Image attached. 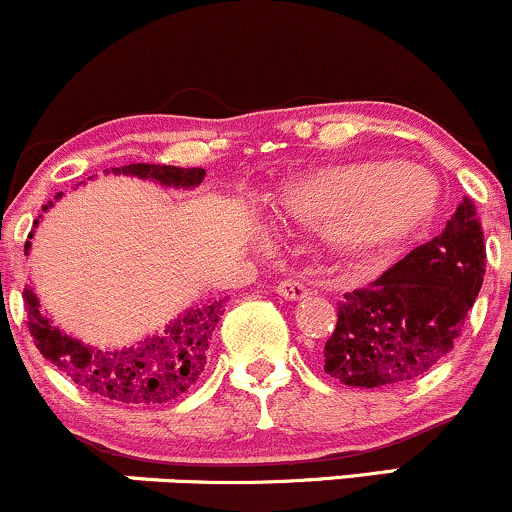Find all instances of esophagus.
Returning a JSON list of instances; mask_svg holds the SVG:
<instances>
[{
    "label": "esophagus",
    "mask_w": 512,
    "mask_h": 512,
    "mask_svg": "<svg viewBox=\"0 0 512 512\" xmlns=\"http://www.w3.org/2000/svg\"><path fill=\"white\" fill-rule=\"evenodd\" d=\"M277 294L289 301H301L308 296V289L301 282H296V279H284V282L277 284Z\"/></svg>",
    "instance_id": "34e87169"
}]
</instances>
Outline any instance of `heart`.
I'll list each match as a JSON object with an SVG mask.
<instances>
[{
	"mask_svg": "<svg viewBox=\"0 0 512 512\" xmlns=\"http://www.w3.org/2000/svg\"><path fill=\"white\" fill-rule=\"evenodd\" d=\"M440 189L423 167L389 160L347 162L291 184L282 209L328 221L342 245L367 250L413 233L435 216Z\"/></svg>",
	"mask_w": 512,
	"mask_h": 512,
	"instance_id": "b5f03b06",
	"label": "heart"
}]
</instances>
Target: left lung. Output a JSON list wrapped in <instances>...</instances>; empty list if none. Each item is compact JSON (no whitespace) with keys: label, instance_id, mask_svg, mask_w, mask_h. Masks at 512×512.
<instances>
[{"label":"left lung","instance_id":"left-lung-1","mask_svg":"<svg viewBox=\"0 0 512 512\" xmlns=\"http://www.w3.org/2000/svg\"><path fill=\"white\" fill-rule=\"evenodd\" d=\"M486 274L484 230L464 196L445 230L362 289L347 291L323 372L345 386H401L430 372L462 335Z\"/></svg>","mask_w":512,"mask_h":512}]
</instances>
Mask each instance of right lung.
Masks as SVG:
<instances>
[{"label":"right lung","instance_id":"obj_1","mask_svg":"<svg viewBox=\"0 0 512 512\" xmlns=\"http://www.w3.org/2000/svg\"><path fill=\"white\" fill-rule=\"evenodd\" d=\"M114 174H131L140 179H155L162 187L194 189L204 179L201 167L170 165H123L111 167ZM63 196V194H58ZM53 206V201H48ZM43 206V211L48 209ZM38 226V221L33 223ZM33 235V233H31ZM28 235V238H31ZM31 243H26V252ZM28 330L41 355L60 372L70 376L77 386L99 398L133 406H157L174 401L196 384L206 367L211 335L223 316L226 299H213L204 306H192L179 313L162 333L145 338L136 347L104 352L70 338L58 325L41 313V303L31 286L24 289Z\"/></svg>","mask_w":512,"mask_h":512}]
</instances>
